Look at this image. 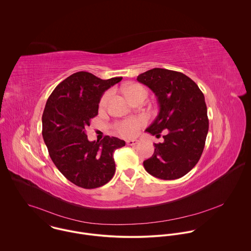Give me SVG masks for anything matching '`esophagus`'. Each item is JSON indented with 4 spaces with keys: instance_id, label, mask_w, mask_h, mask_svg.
<instances>
[{
    "instance_id": "obj_1",
    "label": "esophagus",
    "mask_w": 251,
    "mask_h": 251,
    "mask_svg": "<svg viewBox=\"0 0 251 251\" xmlns=\"http://www.w3.org/2000/svg\"><path fill=\"white\" fill-rule=\"evenodd\" d=\"M139 143L138 140H135V139H129V140H126V144L128 146H135L137 144Z\"/></svg>"
}]
</instances>
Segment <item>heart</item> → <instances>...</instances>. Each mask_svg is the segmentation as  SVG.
I'll return each mask as SVG.
<instances>
[{
	"instance_id": "obj_1",
	"label": "heart",
	"mask_w": 251,
	"mask_h": 251,
	"mask_svg": "<svg viewBox=\"0 0 251 251\" xmlns=\"http://www.w3.org/2000/svg\"><path fill=\"white\" fill-rule=\"evenodd\" d=\"M126 95L129 99V100H133L136 98H138L141 95L147 96V91L144 88L143 86L139 84H129L126 87ZM111 96V92L108 91L106 92L101 100H100V105L105 106L107 103L108 100ZM146 124V120L139 117V118H132V119H127L124 120L121 122H118L114 125V128L117 133L124 137H133L138 134L140 128Z\"/></svg>"
}]
</instances>
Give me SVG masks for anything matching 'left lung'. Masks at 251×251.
I'll return each mask as SVG.
<instances>
[{
  "label": "left lung",
  "instance_id": "1",
  "mask_svg": "<svg viewBox=\"0 0 251 251\" xmlns=\"http://www.w3.org/2000/svg\"><path fill=\"white\" fill-rule=\"evenodd\" d=\"M157 98L159 111L146 129L162 143L154 144L145 170L161 179H176L187 174L199 161L209 130L205 98L197 84L181 72L152 69L137 76Z\"/></svg>",
  "mask_w": 251,
  "mask_h": 251
}]
</instances>
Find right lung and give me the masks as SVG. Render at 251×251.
Returning a JSON list of instances; mask_svg holds the SVG:
<instances>
[{
    "label": "right lung",
    "mask_w": 251,
    "mask_h": 251,
    "mask_svg": "<svg viewBox=\"0 0 251 251\" xmlns=\"http://www.w3.org/2000/svg\"><path fill=\"white\" fill-rule=\"evenodd\" d=\"M123 77L102 80L90 72L73 73L47 100L42 115V136L59 171L87 189L107 183L115 173L113 152L126 145L117 137L89 141L86 127L99 113L104 92Z\"/></svg>",
    "instance_id": "obj_1"
}]
</instances>
